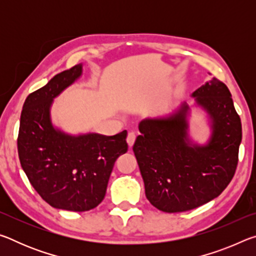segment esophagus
<instances>
[{
    "mask_svg": "<svg viewBox=\"0 0 256 256\" xmlns=\"http://www.w3.org/2000/svg\"><path fill=\"white\" fill-rule=\"evenodd\" d=\"M136 133H134V132H130V133L128 134L126 141H128V144L130 146H132L134 144V141H136Z\"/></svg>",
    "mask_w": 256,
    "mask_h": 256,
    "instance_id": "1",
    "label": "esophagus"
}]
</instances>
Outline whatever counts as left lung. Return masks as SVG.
Segmentation results:
<instances>
[{
    "instance_id": "8db88e82",
    "label": "left lung",
    "mask_w": 256,
    "mask_h": 256,
    "mask_svg": "<svg viewBox=\"0 0 256 256\" xmlns=\"http://www.w3.org/2000/svg\"><path fill=\"white\" fill-rule=\"evenodd\" d=\"M190 97L193 105L184 102L170 114L142 120L133 146L146 198L170 214L196 209L220 196L238 162L242 123L227 86L211 78ZM194 106L205 112L210 128L203 145L189 136Z\"/></svg>"
}]
</instances>
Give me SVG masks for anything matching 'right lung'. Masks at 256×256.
I'll return each instance as SVG.
<instances>
[{"mask_svg":"<svg viewBox=\"0 0 256 256\" xmlns=\"http://www.w3.org/2000/svg\"><path fill=\"white\" fill-rule=\"evenodd\" d=\"M82 73V63L76 64L30 94L18 136L20 164L32 188L50 206L76 212L92 210L104 200L116 159L128 151L126 130L115 136L70 134L54 125V99Z\"/></svg>","mask_w":256,"mask_h":256,"instance_id":"add662e5","label":"right lung"}]
</instances>
